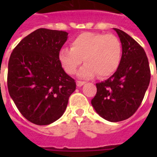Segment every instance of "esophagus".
<instances>
[{"label":"esophagus","mask_w":157,"mask_h":157,"mask_svg":"<svg viewBox=\"0 0 157 157\" xmlns=\"http://www.w3.org/2000/svg\"><path fill=\"white\" fill-rule=\"evenodd\" d=\"M85 84H86L85 81H76V86H78V87H81V86H83V85H85Z\"/></svg>","instance_id":"34e87169"}]
</instances>
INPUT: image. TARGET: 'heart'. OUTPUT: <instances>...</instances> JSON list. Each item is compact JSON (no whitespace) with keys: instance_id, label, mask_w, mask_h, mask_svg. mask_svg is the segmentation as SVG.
I'll return each mask as SVG.
<instances>
[{"instance_id":"heart-1","label":"heart","mask_w":157,"mask_h":157,"mask_svg":"<svg viewBox=\"0 0 157 157\" xmlns=\"http://www.w3.org/2000/svg\"><path fill=\"white\" fill-rule=\"evenodd\" d=\"M62 67L67 74L77 72L80 78L90 79L97 74L107 77L116 72L122 58V45L119 38L112 34L84 33L72 40L71 48H62L58 54Z\"/></svg>"}]
</instances>
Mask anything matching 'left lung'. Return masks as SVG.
<instances>
[{
    "mask_svg": "<svg viewBox=\"0 0 157 157\" xmlns=\"http://www.w3.org/2000/svg\"><path fill=\"white\" fill-rule=\"evenodd\" d=\"M122 45L119 67L112 76L96 84L97 93L91 104L101 117L111 122L126 120L144 99L151 78L148 59L136 40L114 28Z\"/></svg>",
    "mask_w": 157,
    "mask_h": 157,
    "instance_id": "8db88e82",
    "label": "left lung"
}]
</instances>
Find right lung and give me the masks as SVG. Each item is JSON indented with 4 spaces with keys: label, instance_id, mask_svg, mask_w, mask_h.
Here are the masks:
<instances>
[{
    "label": "right lung",
    "instance_id": "right-lung-1",
    "mask_svg": "<svg viewBox=\"0 0 157 157\" xmlns=\"http://www.w3.org/2000/svg\"><path fill=\"white\" fill-rule=\"evenodd\" d=\"M63 31L39 28L24 37L8 63L9 94L21 114L33 124H50L63 116L76 82L58 54L67 40Z\"/></svg>",
    "mask_w": 157,
    "mask_h": 157
}]
</instances>
